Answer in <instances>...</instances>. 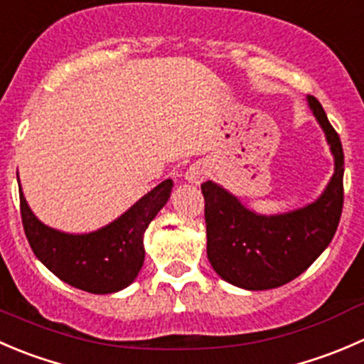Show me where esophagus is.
<instances>
[{"mask_svg": "<svg viewBox=\"0 0 364 364\" xmlns=\"http://www.w3.org/2000/svg\"><path fill=\"white\" fill-rule=\"evenodd\" d=\"M207 177V168L203 164H191L186 171V181H189L191 183H200L205 181Z\"/></svg>", "mask_w": 364, "mask_h": 364, "instance_id": "34e87169", "label": "esophagus"}]
</instances>
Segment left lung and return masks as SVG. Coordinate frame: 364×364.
<instances>
[{
  "mask_svg": "<svg viewBox=\"0 0 364 364\" xmlns=\"http://www.w3.org/2000/svg\"><path fill=\"white\" fill-rule=\"evenodd\" d=\"M334 156V175L322 196L299 210L258 215L214 182L201 183L207 257L225 282L246 290L282 287L303 274L329 246L343 208V149L322 104L308 97Z\"/></svg>",
  "mask_w": 364,
  "mask_h": 364,
  "instance_id": "obj_1",
  "label": "left lung"
}]
</instances>
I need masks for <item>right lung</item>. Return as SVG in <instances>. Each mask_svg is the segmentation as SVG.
Wrapping results in <instances>:
<instances>
[{
    "label": "right lung",
    "mask_w": 364,
    "mask_h": 364,
    "mask_svg": "<svg viewBox=\"0 0 364 364\" xmlns=\"http://www.w3.org/2000/svg\"><path fill=\"white\" fill-rule=\"evenodd\" d=\"M173 182H161L111 225L70 235L42 225L19 191L21 219L35 257L61 282L90 294H113L134 282L145 260L143 235L166 205Z\"/></svg>",
    "instance_id": "right-lung-1"
}]
</instances>
